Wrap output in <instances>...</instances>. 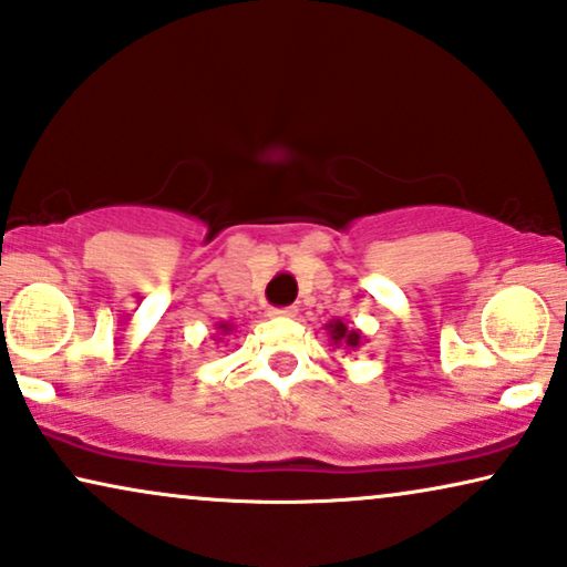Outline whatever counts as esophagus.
<instances>
[{
  "label": "esophagus",
  "mask_w": 567,
  "mask_h": 567,
  "mask_svg": "<svg viewBox=\"0 0 567 567\" xmlns=\"http://www.w3.org/2000/svg\"><path fill=\"white\" fill-rule=\"evenodd\" d=\"M297 307H274L270 309V317H297Z\"/></svg>",
  "instance_id": "34e87169"
}]
</instances>
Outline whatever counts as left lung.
Instances as JSON below:
<instances>
[{
  "mask_svg": "<svg viewBox=\"0 0 567 567\" xmlns=\"http://www.w3.org/2000/svg\"><path fill=\"white\" fill-rule=\"evenodd\" d=\"M328 330H330V338H332V343L336 346H343V348H359L361 346V340H363V336L355 328H348V324L343 322V320H332L330 324H328Z\"/></svg>",
  "mask_w": 567,
  "mask_h": 567,
  "instance_id": "obj_1",
  "label": "left lung"
}]
</instances>
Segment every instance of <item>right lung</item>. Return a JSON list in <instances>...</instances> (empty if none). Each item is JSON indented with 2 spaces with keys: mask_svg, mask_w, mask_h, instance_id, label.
<instances>
[{
  "mask_svg": "<svg viewBox=\"0 0 567 567\" xmlns=\"http://www.w3.org/2000/svg\"><path fill=\"white\" fill-rule=\"evenodd\" d=\"M219 330H224V332H229V330H231V324H229V322H221V324H219Z\"/></svg>",
  "mask_w": 567,
  "mask_h": 567,
  "instance_id": "1",
  "label": "right lung"
}]
</instances>
